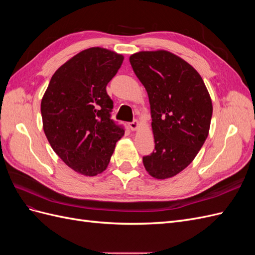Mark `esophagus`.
Segmentation results:
<instances>
[{
    "label": "esophagus",
    "mask_w": 255,
    "mask_h": 255,
    "mask_svg": "<svg viewBox=\"0 0 255 255\" xmlns=\"http://www.w3.org/2000/svg\"><path fill=\"white\" fill-rule=\"evenodd\" d=\"M128 127H129V128L132 129V130H135V129L138 128V127H139V122H138L137 120H134L133 122H129L128 123Z\"/></svg>",
    "instance_id": "esophagus-1"
}]
</instances>
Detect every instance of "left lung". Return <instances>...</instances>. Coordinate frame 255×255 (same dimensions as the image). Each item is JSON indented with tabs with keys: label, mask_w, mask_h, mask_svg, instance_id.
<instances>
[{
	"label": "left lung",
	"mask_w": 255,
	"mask_h": 255,
	"mask_svg": "<svg viewBox=\"0 0 255 255\" xmlns=\"http://www.w3.org/2000/svg\"><path fill=\"white\" fill-rule=\"evenodd\" d=\"M129 63L151 109L155 151L142 157L143 166L155 179L172 177L194 160L207 138L210 94L196 69L168 51L138 52Z\"/></svg>",
	"instance_id": "obj_1"
}]
</instances>
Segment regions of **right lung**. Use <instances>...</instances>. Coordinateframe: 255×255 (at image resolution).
<instances>
[{
  "label": "right lung",
  "mask_w": 255,
  "mask_h": 255,
  "mask_svg": "<svg viewBox=\"0 0 255 255\" xmlns=\"http://www.w3.org/2000/svg\"><path fill=\"white\" fill-rule=\"evenodd\" d=\"M122 61L121 54L107 49L84 50L57 69L41 100L43 130L52 149L80 174L102 173L125 135L111 119L114 105L106 92Z\"/></svg>",
  "instance_id": "right-lung-1"
}]
</instances>
